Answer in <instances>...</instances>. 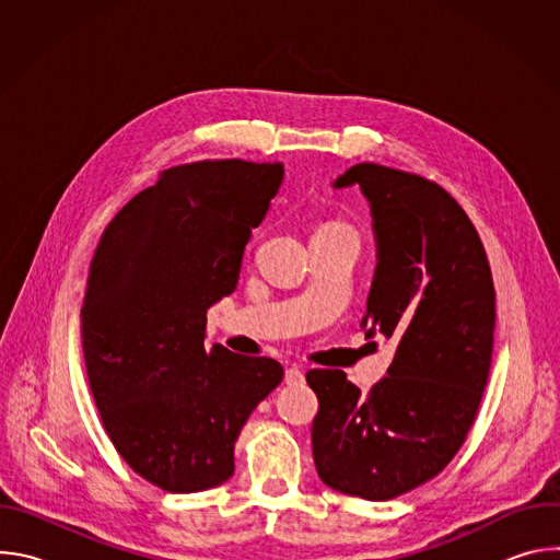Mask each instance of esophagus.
<instances>
[{
	"instance_id": "esophagus-1",
	"label": "esophagus",
	"mask_w": 560,
	"mask_h": 560,
	"mask_svg": "<svg viewBox=\"0 0 560 560\" xmlns=\"http://www.w3.org/2000/svg\"><path fill=\"white\" fill-rule=\"evenodd\" d=\"M285 383H288V385H299V383H303V372H301L296 365H290V368L285 370Z\"/></svg>"
}]
</instances>
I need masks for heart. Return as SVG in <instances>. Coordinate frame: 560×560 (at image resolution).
Segmentation results:
<instances>
[{
	"label": "heart",
	"mask_w": 560,
	"mask_h": 560,
	"mask_svg": "<svg viewBox=\"0 0 560 560\" xmlns=\"http://www.w3.org/2000/svg\"><path fill=\"white\" fill-rule=\"evenodd\" d=\"M346 225H341V223H326V225H322L318 228L316 232H326V230H343Z\"/></svg>",
	"instance_id": "1"
}]
</instances>
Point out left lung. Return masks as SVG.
I'll list each match as a JSON object with an SVG mask.
<instances>
[{"instance_id": "1", "label": "left lung", "mask_w": 560, "mask_h": 560, "mask_svg": "<svg viewBox=\"0 0 560 560\" xmlns=\"http://www.w3.org/2000/svg\"><path fill=\"white\" fill-rule=\"evenodd\" d=\"M361 186L376 234V272L361 326L396 339L368 394L341 370H310L318 412L312 456L337 492L389 501L434 478L481 406L494 346V281L474 223L439 184L357 164L335 188Z\"/></svg>"}]
</instances>
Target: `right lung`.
Segmentation results:
<instances>
[{"label":"right lung","mask_w":560,"mask_h":560,"mask_svg":"<svg viewBox=\"0 0 560 560\" xmlns=\"http://www.w3.org/2000/svg\"><path fill=\"white\" fill-rule=\"evenodd\" d=\"M283 164L175 166L106 225L82 305V348L104 430L148 483L203 492L234 471V441L281 383L268 357L203 346L206 312L234 292Z\"/></svg>","instance_id":"1"}]
</instances>
